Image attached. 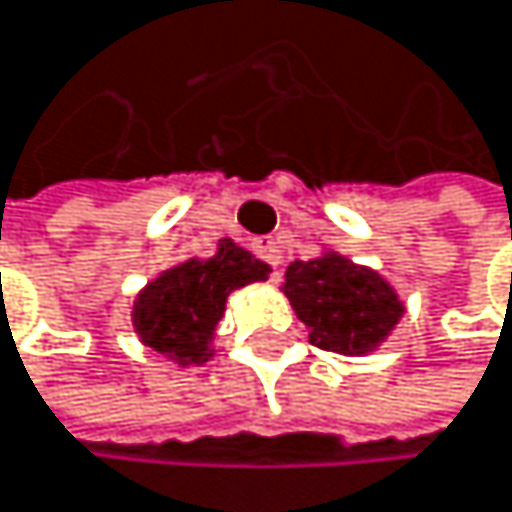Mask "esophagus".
Masks as SVG:
<instances>
[{
  "mask_svg": "<svg viewBox=\"0 0 512 512\" xmlns=\"http://www.w3.org/2000/svg\"><path fill=\"white\" fill-rule=\"evenodd\" d=\"M251 248H254V254H258L261 261H267V264L273 267V279H276V276H279V264H282V254H279L276 239L261 236V239H254V242H251Z\"/></svg>",
  "mask_w": 512,
  "mask_h": 512,
  "instance_id": "obj_1",
  "label": "esophagus"
}]
</instances>
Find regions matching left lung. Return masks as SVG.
<instances>
[{
    "mask_svg": "<svg viewBox=\"0 0 512 512\" xmlns=\"http://www.w3.org/2000/svg\"><path fill=\"white\" fill-rule=\"evenodd\" d=\"M286 295L298 320L311 326V345L332 354H363L395 329L404 307L392 286L342 254L286 267Z\"/></svg>",
    "mask_w": 512,
    "mask_h": 512,
    "instance_id": "8db88e82",
    "label": "left lung"
}]
</instances>
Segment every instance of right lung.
<instances>
[{"label":"right lung","mask_w":512,"mask_h":512,"mask_svg":"<svg viewBox=\"0 0 512 512\" xmlns=\"http://www.w3.org/2000/svg\"><path fill=\"white\" fill-rule=\"evenodd\" d=\"M270 267L242 251L230 239H220L214 254L192 258L149 282L133 307V323L145 345L180 363H205L208 342L223 317L226 295L248 282L267 279Z\"/></svg>","instance_id":"1"}]
</instances>
